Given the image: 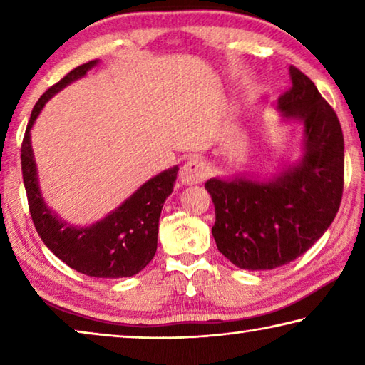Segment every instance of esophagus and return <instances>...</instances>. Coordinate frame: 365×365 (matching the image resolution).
<instances>
[{"label": "esophagus", "mask_w": 365, "mask_h": 365, "mask_svg": "<svg viewBox=\"0 0 365 365\" xmlns=\"http://www.w3.org/2000/svg\"><path fill=\"white\" fill-rule=\"evenodd\" d=\"M206 177V165L205 163L197 159H190L183 164V168L180 169V178L182 185H197L205 180Z\"/></svg>", "instance_id": "obj_1"}]
</instances>
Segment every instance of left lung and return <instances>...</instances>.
<instances>
[{
  "label": "left lung",
  "mask_w": 365,
  "mask_h": 365,
  "mask_svg": "<svg viewBox=\"0 0 365 365\" xmlns=\"http://www.w3.org/2000/svg\"><path fill=\"white\" fill-rule=\"evenodd\" d=\"M292 88L280 96L283 122L302 127L298 153L270 177H212L219 251L245 270H272L311 248L335 219L343 195L344 141L335 110L317 86L289 66Z\"/></svg>",
  "instance_id": "obj_1"
}]
</instances>
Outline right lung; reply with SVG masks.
I'll return each mask as SVG.
<instances>
[{
    "label": "right lung",
    "instance_id": "add662e5",
    "mask_svg": "<svg viewBox=\"0 0 365 365\" xmlns=\"http://www.w3.org/2000/svg\"><path fill=\"white\" fill-rule=\"evenodd\" d=\"M98 64L100 59L76 67L36 101L22 141V177L35 228L53 255L80 274L96 279H123L143 270L156 255L160 211L174 191L178 165L140 185L103 219L90 225H76L53 211L43 197L32 148V127L45 104Z\"/></svg>",
    "mask_w": 365,
    "mask_h": 365
}]
</instances>
